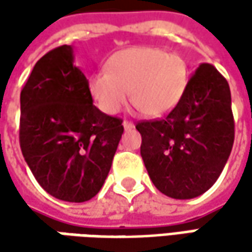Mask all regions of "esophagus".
<instances>
[{
    "mask_svg": "<svg viewBox=\"0 0 252 252\" xmlns=\"http://www.w3.org/2000/svg\"><path fill=\"white\" fill-rule=\"evenodd\" d=\"M123 127H125V130H131L133 127H134V125L129 121H125L123 122Z\"/></svg>",
    "mask_w": 252,
    "mask_h": 252,
    "instance_id": "esophagus-1",
    "label": "esophagus"
}]
</instances>
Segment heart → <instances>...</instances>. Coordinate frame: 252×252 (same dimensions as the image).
Segmentation results:
<instances>
[{"label":"heart","mask_w":252,"mask_h":252,"mask_svg":"<svg viewBox=\"0 0 252 252\" xmlns=\"http://www.w3.org/2000/svg\"><path fill=\"white\" fill-rule=\"evenodd\" d=\"M188 83L185 60L158 47L136 46L116 52L106 62V71L94 73L90 94L106 115H115L127 101L149 118H160L181 101Z\"/></svg>","instance_id":"1"}]
</instances>
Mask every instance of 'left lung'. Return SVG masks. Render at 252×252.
<instances>
[{
    "label": "left lung",
    "mask_w": 252,
    "mask_h": 252,
    "mask_svg": "<svg viewBox=\"0 0 252 252\" xmlns=\"http://www.w3.org/2000/svg\"><path fill=\"white\" fill-rule=\"evenodd\" d=\"M136 129L156 188L169 198H196L218 181L233 149L228 83L212 64H200L178 105L164 119L139 122Z\"/></svg>",
    "instance_id": "8db88e82"
}]
</instances>
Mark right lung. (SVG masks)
<instances>
[{
    "instance_id": "obj_1",
    "label": "right lung",
    "mask_w": 252,
    "mask_h": 252,
    "mask_svg": "<svg viewBox=\"0 0 252 252\" xmlns=\"http://www.w3.org/2000/svg\"><path fill=\"white\" fill-rule=\"evenodd\" d=\"M122 119L101 112L64 44L34 64L21 91L19 143L40 187L65 202L94 198L109 174Z\"/></svg>"
}]
</instances>
